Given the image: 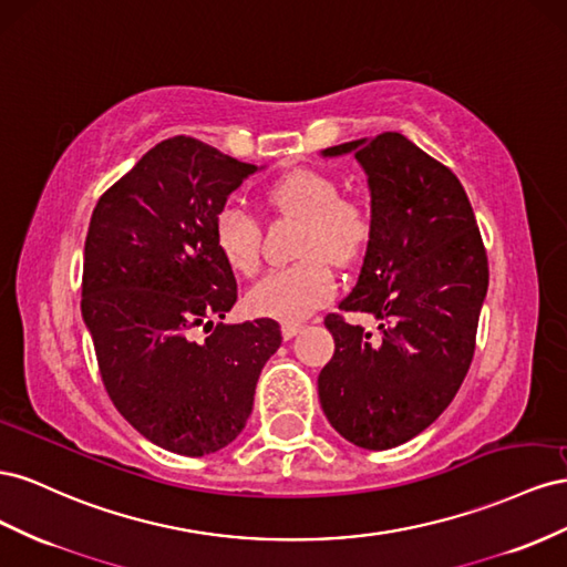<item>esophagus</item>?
Segmentation results:
<instances>
[{
  "mask_svg": "<svg viewBox=\"0 0 567 567\" xmlns=\"http://www.w3.org/2000/svg\"><path fill=\"white\" fill-rule=\"evenodd\" d=\"M299 332H301L299 322H285V326H282V337H285V339H292V337H297Z\"/></svg>",
  "mask_w": 567,
  "mask_h": 567,
  "instance_id": "obj_1",
  "label": "esophagus"
}]
</instances>
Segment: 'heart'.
I'll return each instance as SVG.
<instances>
[{
  "label": "heart",
  "instance_id": "obj_1",
  "mask_svg": "<svg viewBox=\"0 0 567 567\" xmlns=\"http://www.w3.org/2000/svg\"><path fill=\"white\" fill-rule=\"evenodd\" d=\"M270 206L301 218L299 256L303 261L268 272L245 299L256 318L301 322L334 295L332 264L347 266L361 256L370 237V220L361 206L342 199L332 177L318 171H295L268 189ZM214 245L223 264L237 275L256 272L261 261V230L254 216L237 204L223 206L214 218Z\"/></svg>",
  "mask_w": 567,
  "mask_h": 567
}]
</instances>
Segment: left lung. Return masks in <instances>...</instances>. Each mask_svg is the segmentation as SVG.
I'll return each instance as SVG.
<instances>
[{
	"label": "left lung",
	"mask_w": 567,
	"mask_h": 567,
	"mask_svg": "<svg viewBox=\"0 0 567 567\" xmlns=\"http://www.w3.org/2000/svg\"><path fill=\"white\" fill-rule=\"evenodd\" d=\"M320 154H353L368 175V249L339 309L370 313L380 330L326 318L334 355L318 375L320 406L347 442L392 449L430 427L465 380L487 251L458 177L409 137L382 133Z\"/></svg>",
	"instance_id": "8db88e82"
}]
</instances>
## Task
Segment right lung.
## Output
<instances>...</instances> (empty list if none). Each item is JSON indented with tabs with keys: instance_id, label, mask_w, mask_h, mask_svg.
I'll use <instances>...</instances> for the list:
<instances>
[{
	"instance_id": "add662e5",
	"label": "right lung",
	"mask_w": 567,
	"mask_h": 567,
	"mask_svg": "<svg viewBox=\"0 0 567 567\" xmlns=\"http://www.w3.org/2000/svg\"><path fill=\"white\" fill-rule=\"evenodd\" d=\"M256 171L177 135L111 185L90 218L80 309L104 386L142 436L181 456L214 454L245 430L282 342L268 318L214 326L237 301L214 218Z\"/></svg>"
}]
</instances>
